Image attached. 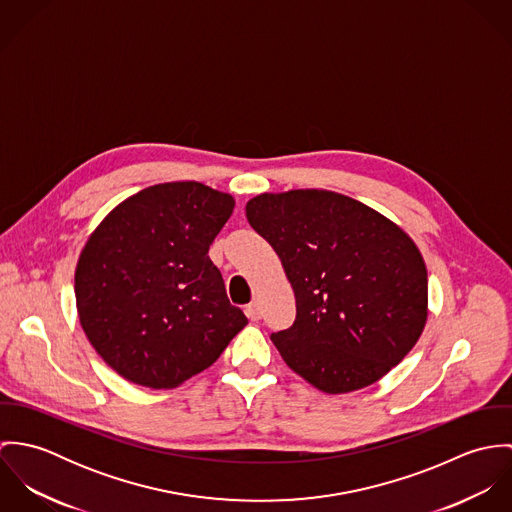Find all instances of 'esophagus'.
<instances>
[{
    "mask_svg": "<svg viewBox=\"0 0 512 512\" xmlns=\"http://www.w3.org/2000/svg\"><path fill=\"white\" fill-rule=\"evenodd\" d=\"M244 313H246V317H248L250 321H258V319L262 317V307H260V303H258V301H252V303H248V305H246Z\"/></svg>",
    "mask_w": 512,
    "mask_h": 512,
    "instance_id": "obj_1",
    "label": "esophagus"
}]
</instances>
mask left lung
<instances>
[{
    "label": "left lung",
    "mask_w": 512,
    "mask_h": 512,
    "mask_svg": "<svg viewBox=\"0 0 512 512\" xmlns=\"http://www.w3.org/2000/svg\"><path fill=\"white\" fill-rule=\"evenodd\" d=\"M246 219L292 284L295 321L272 341L309 384L353 392L412 351L428 319V272L400 226L323 189L262 193Z\"/></svg>",
    "instance_id": "8db88e82"
}]
</instances>
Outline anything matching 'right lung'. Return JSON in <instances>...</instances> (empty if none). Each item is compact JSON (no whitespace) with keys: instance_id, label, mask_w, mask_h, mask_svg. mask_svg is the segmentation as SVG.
Instances as JSON below:
<instances>
[{"instance_id":"add662e5","label":"right lung","mask_w":512,"mask_h":512,"mask_svg":"<svg viewBox=\"0 0 512 512\" xmlns=\"http://www.w3.org/2000/svg\"><path fill=\"white\" fill-rule=\"evenodd\" d=\"M234 199L197 181L147 187L86 240L74 295L80 325L126 380L175 388L209 368L248 323L209 248Z\"/></svg>"}]
</instances>
